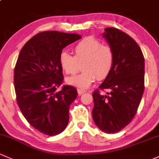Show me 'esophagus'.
<instances>
[{"label":"esophagus","mask_w":159,"mask_h":159,"mask_svg":"<svg viewBox=\"0 0 159 159\" xmlns=\"http://www.w3.org/2000/svg\"><path fill=\"white\" fill-rule=\"evenodd\" d=\"M77 93H78V94H79V95H83V93H86V91H85V90H83V89H78Z\"/></svg>","instance_id":"esophagus-1"}]
</instances>
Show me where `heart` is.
Masks as SVG:
<instances>
[{
  "label": "heart",
  "instance_id": "heart-1",
  "mask_svg": "<svg viewBox=\"0 0 159 159\" xmlns=\"http://www.w3.org/2000/svg\"><path fill=\"white\" fill-rule=\"evenodd\" d=\"M74 56L63 52L59 56V64L66 74L73 75L82 64L83 72L66 79V83L80 89H87L95 79L104 80L111 71L114 64V54L110 46L93 38L80 41L73 48Z\"/></svg>",
  "mask_w": 159,
  "mask_h": 159
}]
</instances>
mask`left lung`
I'll list each match as a JSON object with an SVG mask.
<instances>
[{
	"instance_id": "obj_1",
	"label": "left lung",
	"mask_w": 159,
	"mask_h": 159,
	"mask_svg": "<svg viewBox=\"0 0 159 159\" xmlns=\"http://www.w3.org/2000/svg\"><path fill=\"white\" fill-rule=\"evenodd\" d=\"M102 36L114 54L111 71L98 86L108 90L93 94V120L107 134L121 130L133 120L144 92L145 60L140 48L129 35L115 28H106Z\"/></svg>"
}]
</instances>
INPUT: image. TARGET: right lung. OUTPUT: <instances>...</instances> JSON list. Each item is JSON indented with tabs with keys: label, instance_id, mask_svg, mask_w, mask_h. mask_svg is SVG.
Masks as SVG:
<instances>
[{
	"label": "right lung",
	"instance_id": "add662e5",
	"mask_svg": "<svg viewBox=\"0 0 159 159\" xmlns=\"http://www.w3.org/2000/svg\"><path fill=\"white\" fill-rule=\"evenodd\" d=\"M75 33L42 32L20 51L14 69L16 102L26 120L48 136L61 134L69 121L70 105L77 97L76 88L64 86L59 64L63 48L81 39Z\"/></svg>",
	"mask_w": 159,
	"mask_h": 159
}]
</instances>
